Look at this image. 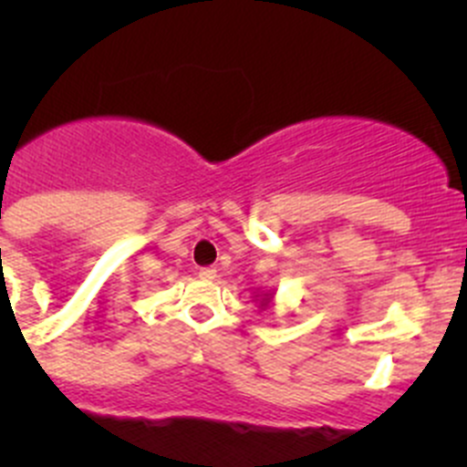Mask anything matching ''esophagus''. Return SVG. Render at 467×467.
<instances>
[{
	"instance_id": "34e87169",
	"label": "esophagus",
	"mask_w": 467,
	"mask_h": 467,
	"mask_svg": "<svg viewBox=\"0 0 467 467\" xmlns=\"http://www.w3.org/2000/svg\"><path fill=\"white\" fill-rule=\"evenodd\" d=\"M199 277H201V280H214V277H216V268H212V266L201 268Z\"/></svg>"
}]
</instances>
